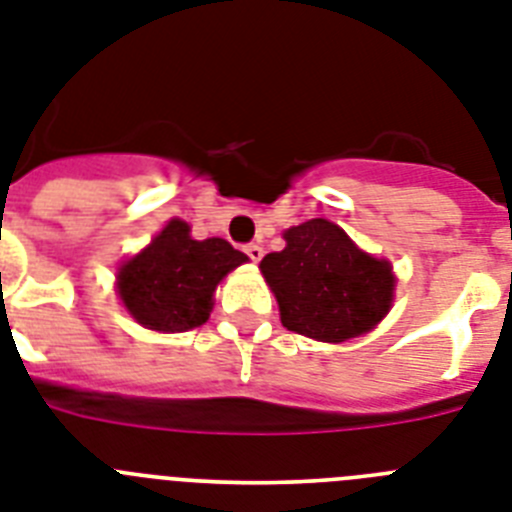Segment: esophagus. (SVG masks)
Listing matches in <instances>:
<instances>
[{"label": "esophagus", "mask_w": 512, "mask_h": 512, "mask_svg": "<svg viewBox=\"0 0 512 512\" xmlns=\"http://www.w3.org/2000/svg\"><path fill=\"white\" fill-rule=\"evenodd\" d=\"M244 252H247V257L252 260V263H257V260L263 257V244H257V242L247 244V247H244Z\"/></svg>", "instance_id": "34e87169"}]
</instances>
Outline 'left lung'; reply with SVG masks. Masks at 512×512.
I'll return each instance as SVG.
<instances>
[{
    "label": "left lung",
    "instance_id": "obj_1",
    "mask_svg": "<svg viewBox=\"0 0 512 512\" xmlns=\"http://www.w3.org/2000/svg\"><path fill=\"white\" fill-rule=\"evenodd\" d=\"M286 247L260 270L278 299L283 328L325 343L362 336L388 315L395 278L385 260L367 255L325 218L291 226Z\"/></svg>",
    "mask_w": 512,
    "mask_h": 512
}]
</instances>
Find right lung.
Masks as SVG:
<instances>
[{"mask_svg":"<svg viewBox=\"0 0 512 512\" xmlns=\"http://www.w3.org/2000/svg\"><path fill=\"white\" fill-rule=\"evenodd\" d=\"M247 263V255L226 239L190 236L179 218L119 268V296L140 325L182 333L203 325L213 307V291L226 273Z\"/></svg>","mask_w":512,"mask_h":512,"instance_id":"right-lung-1","label":"right lung"}]
</instances>
